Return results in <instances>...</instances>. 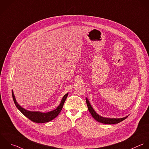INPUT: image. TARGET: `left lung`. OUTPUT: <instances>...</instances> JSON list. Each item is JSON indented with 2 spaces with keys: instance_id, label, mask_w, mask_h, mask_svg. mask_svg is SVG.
Masks as SVG:
<instances>
[{
  "instance_id": "left-lung-1",
  "label": "left lung",
  "mask_w": 149,
  "mask_h": 149,
  "mask_svg": "<svg viewBox=\"0 0 149 149\" xmlns=\"http://www.w3.org/2000/svg\"><path fill=\"white\" fill-rule=\"evenodd\" d=\"M86 102L88 110L89 111L90 113L91 114V115L92 116L93 118H95V120H96L97 121H98L99 123H101L103 124H118V123L123 121V120H124L125 119H126L128 117V116L124 117V118H109L103 117L99 116V114H97V113L94 110V109L91 106V105L89 103V101L88 100V99L87 98H86Z\"/></svg>"
}]
</instances>
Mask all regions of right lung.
I'll return each mask as SVG.
<instances>
[{
    "instance_id": "add662e5",
    "label": "right lung",
    "mask_w": 149,
    "mask_h": 149,
    "mask_svg": "<svg viewBox=\"0 0 149 149\" xmlns=\"http://www.w3.org/2000/svg\"><path fill=\"white\" fill-rule=\"evenodd\" d=\"M68 93H67L66 95H65L62 100L60 104V105L57 107L56 109L51 111L50 112H47V113H42L40 111H28L26 110L25 109H24V108L21 107L17 102L15 96L14 95V93L13 92H12V96H13V99L14 102V104L15 105V106L17 107V108L26 117H27L28 119H29L31 121L34 122V123H47L49 122L50 121H52V120H53L54 118H55L60 113V111H61L64 103L67 97Z\"/></svg>"
}]
</instances>
